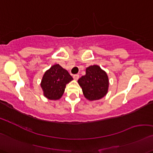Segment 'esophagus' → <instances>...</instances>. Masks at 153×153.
<instances>
[{"label": "esophagus", "instance_id": "esophagus-1", "mask_svg": "<svg viewBox=\"0 0 153 153\" xmlns=\"http://www.w3.org/2000/svg\"><path fill=\"white\" fill-rule=\"evenodd\" d=\"M73 78H74V80H78L79 79V74H74V75H73Z\"/></svg>", "mask_w": 153, "mask_h": 153}]
</instances>
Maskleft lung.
I'll list each match as a JSON object with an SVG mask.
<instances>
[{"label":"left lung","mask_w":153,"mask_h":153,"mask_svg":"<svg viewBox=\"0 0 153 153\" xmlns=\"http://www.w3.org/2000/svg\"><path fill=\"white\" fill-rule=\"evenodd\" d=\"M83 95L89 100L101 99L107 94L109 88V78L106 72L97 65L86 68L85 75L78 80Z\"/></svg>","instance_id":"1"}]
</instances>
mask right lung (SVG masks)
<instances>
[{
    "label": "right lung",
    "instance_id": "1",
    "mask_svg": "<svg viewBox=\"0 0 153 153\" xmlns=\"http://www.w3.org/2000/svg\"><path fill=\"white\" fill-rule=\"evenodd\" d=\"M72 80L73 78L66 70L59 64L53 65L42 77L41 88L44 96L49 100H59L64 93L66 84Z\"/></svg>",
    "mask_w": 153,
    "mask_h": 153
}]
</instances>
